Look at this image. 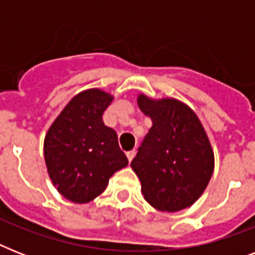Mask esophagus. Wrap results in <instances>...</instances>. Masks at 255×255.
<instances>
[{
    "label": "esophagus",
    "instance_id": "34e87169",
    "mask_svg": "<svg viewBox=\"0 0 255 255\" xmlns=\"http://www.w3.org/2000/svg\"><path fill=\"white\" fill-rule=\"evenodd\" d=\"M135 155H136V149H132V151H128V152H127L128 160H129V161H132V159L135 157Z\"/></svg>",
    "mask_w": 255,
    "mask_h": 255
}]
</instances>
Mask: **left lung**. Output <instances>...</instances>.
Returning <instances> with one entry per match:
<instances>
[{
  "label": "left lung",
  "mask_w": 255,
  "mask_h": 255,
  "mask_svg": "<svg viewBox=\"0 0 255 255\" xmlns=\"http://www.w3.org/2000/svg\"><path fill=\"white\" fill-rule=\"evenodd\" d=\"M152 127L131 167L141 182L144 198L153 208L177 212L205 190L214 169V155L201 122L176 99L137 98Z\"/></svg>",
  "instance_id": "8db88e82"
}]
</instances>
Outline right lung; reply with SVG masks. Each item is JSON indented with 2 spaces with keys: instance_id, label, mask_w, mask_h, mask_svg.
<instances>
[{
  "instance_id": "right-lung-1",
  "label": "right lung",
  "mask_w": 255,
  "mask_h": 255,
  "mask_svg": "<svg viewBox=\"0 0 255 255\" xmlns=\"http://www.w3.org/2000/svg\"><path fill=\"white\" fill-rule=\"evenodd\" d=\"M112 99L98 88L86 90L70 100L47 131V172L70 201L85 204L98 197L112 174L128 164L116 132L103 123Z\"/></svg>"
}]
</instances>
